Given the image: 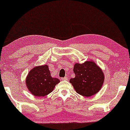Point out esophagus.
<instances>
[{
    "label": "esophagus",
    "instance_id": "esophagus-1",
    "mask_svg": "<svg viewBox=\"0 0 130 130\" xmlns=\"http://www.w3.org/2000/svg\"><path fill=\"white\" fill-rule=\"evenodd\" d=\"M61 79L62 80H68V78H67V76H65V77L61 78Z\"/></svg>",
    "mask_w": 130,
    "mask_h": 130
}]
</instances>
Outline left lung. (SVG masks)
<instances>
[{"mask_svg":"<svg viewBox=\"0 0 130 130\" xmlns=\"http://www.w3.org/2000/svg\"><path fill=\"white\" fill-rule=\"evenodd\" d=\"M74 73L75 76L70 82L76 93L84 97H90L100 90L104 80V74L96 64L88 61L83 64L76 63Z\"/></svg>","mask_w":130,"mask_h":130,"instance_id":"1","label":"left lung"}]
</instances>
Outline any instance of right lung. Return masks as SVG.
<instances>
[{"instance_id":"right-lung-1","label":"right lung","mask_w":130,"mask_h":130,"mask_svg":"<svg viewBox=\"0 0 130 130\" xmlns=\"http://www.w3.org/2000/svg\"><path fill=\"white\" fill-rule=\"evenodd\" d=\"M60 80L51 76L47 65L35 67L28 74L26 85L31 94L37 97H44L50 94Z\"/></svg>"}]
</instances>
